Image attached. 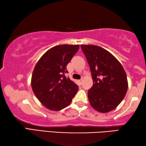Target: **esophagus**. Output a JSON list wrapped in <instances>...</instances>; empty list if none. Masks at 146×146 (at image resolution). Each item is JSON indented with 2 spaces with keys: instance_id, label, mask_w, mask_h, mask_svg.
<instances>
[{
  "instance_id": "34e87169",
  "label": "esophagus",
  "mask_w": 146,
  "mask_h": 146,
  "mask_svg": "<svg viewBox=\"0 0 146 146\" xmlns=\"http://www.w3.org/2000/svg\"><path fill=\"white\" fill-rule=\"evenodd\" d=\"M82 81H83V78H82L80 79V80H79V82H80V83H82Z\"/></svg>"
}]
</instances>
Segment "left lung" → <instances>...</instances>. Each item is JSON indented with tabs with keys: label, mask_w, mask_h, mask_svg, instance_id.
Instances as JSON below:
<instances>
[{
	"label": "left lung",
	"mask_w": 146,
	"mask_h": 146,
	"mask_svg": "<svg viewBox=\"0 0 146 146\" xmlns=\"http://www.w3.org/2000/svg\"><path fill=\"white\" fill-rule=\"evenodd\" d=\"M92 75L93 85L88 90L91 106L101 113L115 109L127 93V75L122 64L109 51L94 45H81Z\"/></svg>",
	"instance_id": "left-lung-1"
}]
</instances>
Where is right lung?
Listing matches in <instances>:
<instances>
[{
    "instance_id": "obj_1",
    "label": "right lung",
    "mask_w": 146,
    "mask_h": 146,
    "mask_svg": "<svg viewBox=\"0 0 146 146\" xmlns=\"http://www.w3.org/2000/svg\"><path fill=\"white\" fill-rule=\"evenodd\" d=\"M79 45L56 46L39 59L31 77V87L38 100L49 110L59 111L72 101L78 86L66 77V66L77 52Z\"/></svg>"
}]
</instances>
